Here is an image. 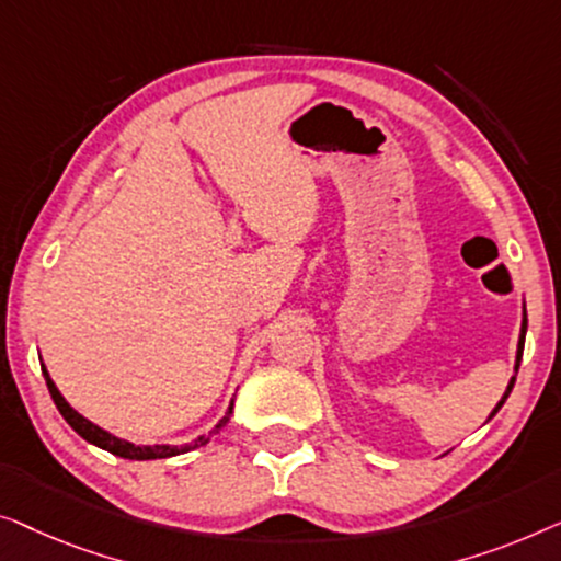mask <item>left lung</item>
Returning <instances> with one entry per match:
<instances>
[{"label": "left lung", "mask_w": 561, "mask_h": 561, "mask_svg": "<svg viewBox=\"0 0 561 561\" xmlns=\"http://www.w3.org/2000/svg\"><path fill=\"white\" fill-rule=\"evenodd\" d=\"M524 341H526V314H524V322H520V337H518V353H516V370H518V363H520V356H524ZM514 383H516V376L511 378V383H508V389H506V393H503V399L499 401V407L493 409V414L499 412V409L503 407V401L508 399V393H511V389H514ZM491 414V416H493Z\"/></svg>", "instance_id": "obj_1"}]
</instances>
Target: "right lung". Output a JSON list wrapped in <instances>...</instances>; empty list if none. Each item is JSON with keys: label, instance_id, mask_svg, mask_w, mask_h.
Wrapping results in <instances>:
<instances>
[{"label": "right lung", "instance_id": "add662e5", "mask_svg": "<svg viewBox=\"0 0 561 561\" xmlns=\"http://www.w3.org/2000/svg\"><path fill=\"white\" fill-rule=\"evenodd\" d=\"M43 374H45L47 391H50V397H53V401H55V407H58V412L62 414V420H66V422L70 424V427H73V430L78 432V435H81L85 442H91V445L106 449V453H112V455H119V457H124V460H157V457H172V455L187 453V449H191V447H198V445H205V442H208V437H198V439L193 442V445H185V447H170V445L139 447V445H131V442H124V439H119V437L108 435L106 430L96 427V424H91L89 420H85V416L78 414L76 409L70 407L68 401L60 397V391L55 389L53 378L47 376L45 368H43ZM231 414H233V401H231V407H228V412H226L224 420H220V422L216 424V427H213L210 435H216L218 430H224L226 422L231 420Z\"/></svg>", "mask_w": 561, "mask_h": 561}]
</instances>
